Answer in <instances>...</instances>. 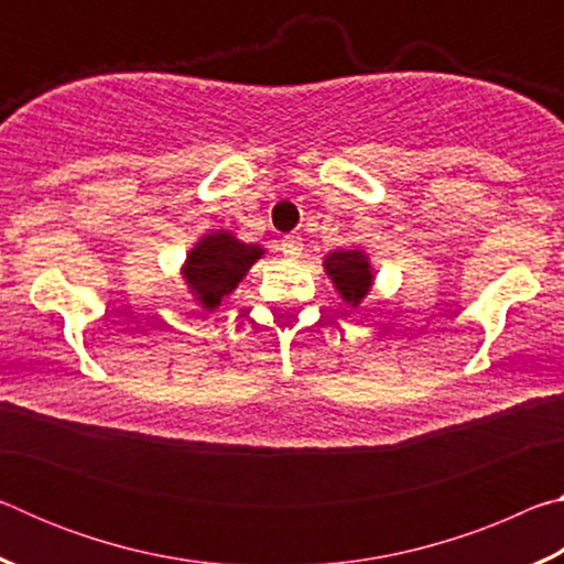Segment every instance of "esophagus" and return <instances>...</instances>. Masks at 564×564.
I'll return each instance as SVG.
<instances>
[{
  "mask_svg": "<svg viewBox=\"0 0 564 564\" xmlns=\"http://www.w3.org/2000/svg\"><path fill=\"white\" fill-rule=\"evenodd\" d=\"M281 251H283V256L285 259H299L301 256V251H303V241H301V236H285L283 241H281Z\"/></svg>",
  "mask_w": 564,
  "mask_h": 564,
  "instance_id": "esophagus-1",
  "label": "esophagus"
}]
</instances>
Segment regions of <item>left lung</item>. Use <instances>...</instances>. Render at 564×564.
Returning a JSON list of instances; mask_svg holds the SVG:
<instances>
[{"label": "left lung", "mask_w": 564, "mask_h": 564, "mask_svg": "<svg viewBox=\"0 0 564 564\" xmlns=\"http://www.w3.org/2000/svg\"><path fill=\"white\" fill-rule=\"evenodd\" d=\"M323 269L330 275L340 299L350 303L352 308L366 299L370 285H373V269H370L368 256L358 251V248H352V251L340 248V251L328 253L323 259Z\"/></svg>", "instance_id": "1"}]
</instances>
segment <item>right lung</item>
<instances>
[{
  "label": "right lung",
  "mask_w": 564,
  "mask_h": 564,
  "mask_svg": "<svg viewBox=\"0 0 564 564\" xmlns=\"http://www.w3.org/2000/svg\"><path fill=\"white\" fill-rule=\"evenodd\" d=\"M263 256L256 243L238 241L234 234L214 231L191 248L181 273L188 291L206 311H214L243 281L248 269Z\"/></svg>",
  "instance_id": "obj_1"
}]
</instances>
